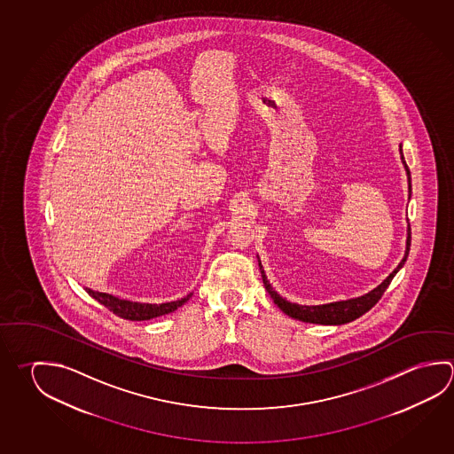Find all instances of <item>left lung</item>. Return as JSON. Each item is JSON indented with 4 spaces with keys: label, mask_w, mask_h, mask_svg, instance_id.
<instances>
[{
    "label": "left lung",
    "mask_w": 454,
    "mask_h": 454,
    "mask_svg": "<svg viewBox=\"0 0 454 454\" xmlns=\"http://www.w3.org/2000/svg\"><path fill=\"white\" fill-rule=\"evenodd\" d=\"M400 160L402 164L405 168L406 180H408V192L411 196V174H410V168L406 166L405 158H403V153H402V144H400ZM410 246H411V228L410 223L406 226V247L405 254L402 258V262H398L397 268L390 272L387 278L382 280L380 286L373 288L372 292L362 294L358 298H350V300H342V301L325 302V304H316V306H302V304H296V302L286 301V298H282L280 294L272 288L270 284V280L264 274L262 270V262H260V256H258V266H260V272H262V284L264 288L268 290V294H270L272 301L278 304V309L282 310L284 314H286L288 317L296 318V320H301L306 324H320V325H342V324H348L352 322L356 318L364 316L366 310L372 309L374 304L378 302V300L381 298V294L386 292V288L389 286L390 280L394 278V276L397 274L398 270L403 268L408 254H410Z\"/></svg>",
    "instance_id": "8db88e82"
}]
</instances>
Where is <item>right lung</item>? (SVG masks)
Wrapping results in <instances>:
<instances>
[{
  "label": "right lung",
  "mask_w": 454,
  "mask_h": 454,
  "mask_svg": "<svg viewBox=\"0 0 454 454\" xmlns=\"http://www.w3.org/2000/svg\"><path fill=\"white\" fill-rule=\"evenodd\" d=\"M89 296H92L96 301L104 304L105 308L112 310L113 314L120 316L128 320H150V318L166 316L168 312H174L180 306H184L192 296V294H186L184 298L176 301L160 302V304H152V302L130 301V300H122L114 294H102V292H94L90 288H84Z\"/></svg>",
  "instance_id": "right-lung-1"
}]
</instances>
